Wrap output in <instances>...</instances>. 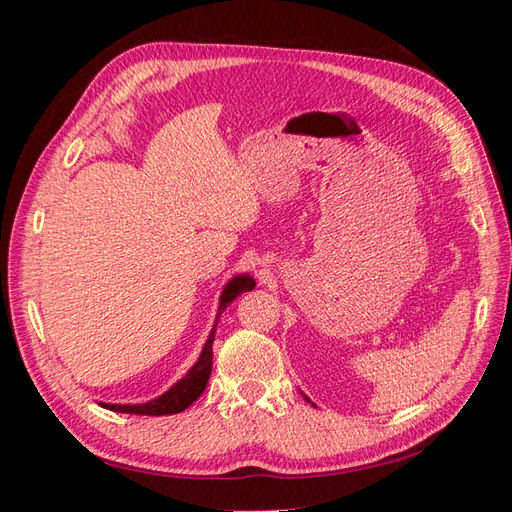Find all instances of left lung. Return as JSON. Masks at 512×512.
<instances>
[{
  "label": "left lung",
  "instance_id": "obj_1",
  "mask_svg": "<svg viewBox=\"0 0 512 512\" xmlns=\"http://www.w3.org/2000/svg\"><path fill=\"white\" fill-rule=\"evenodd\" d=\"M307 401H309V399H307Z\"/></svg>",
  "mask_w": 512,
  "mask_h": 512
}]
</instances>
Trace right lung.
Here are the masks:
<instances>
[{
  "label": "right lung",
  "instance_id": "add662e5",
  "mask_svg": "<svg viewBox=\"0 0 512 512\" xmlns=\"http://www.w3.org/2000/svg\"><path fill=\"white\" fill-rule=\"evenodd\" d=\"M256 286L254 277L250 275H235L232 280L224 286L220 294V312H224L226 305L235 301L241 292L252 290ZM218 312V316H220ZM215 327H218V320H215L213 329L209 333V339L203 346V352H200L198 361L192 365V369L185 374L177 384L170 386V389L147 401V404H100L102 408H108L113 412H123V414H147V416H164V414H177L183 412L185 408H190L194 401L203 395L207 389V382L211 376V367H213V337H215Z\"/></svg>",
  "mask_w": 512,
  "mask_h": 512
}]
</instances>
